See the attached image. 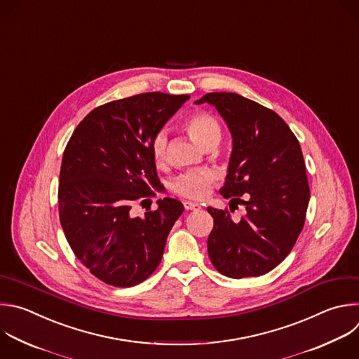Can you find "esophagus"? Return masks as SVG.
I'll use <instances>...</instances> for the list:
<instances>
[{
  "label": "esophagus",
  "mask_w": 359,
  "mask_h": 359,
  "mask_svg": "<svg viewBox=\"0 0 359 359\" xmlns=\"http://www.w3.org/2000/svg\"><path fill=\"white\" fill-rule=\"evenodd\" d=\"M183 205H184V208L186 210H200V205L197 204V203H191V201H184L183 203Z\"/></svg>",
  "instance_id": "34e87169"
}]
</instances>
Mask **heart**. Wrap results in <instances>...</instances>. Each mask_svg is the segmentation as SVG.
Listing matches in <instances>:
<instances>
[{
    "mask_svg": "<svg viewBox=\"0 0 359 359\" xmlns=\"http://www.w3.org/2000/svg\"><path fill=\"white\" fill-rule=\"evenodd\" d=\"M184 128L187 134L200 145L207 147L208 144L217 142L221 138V128L217 119L204 111L194 112L190 115ZM166 147H168V135L165 131L158 133L151 142V154L156 163H162L166 159ZM215 180V175L211 170H190L180 176H177L172 184V189L189 198L200 200L205 196L207 187Z\"/></svg>",
    "mask_w": 359,
    "mask_h": 359,
    "instance_id": "obj_1",
    "label": "heart"
}]
</instances>
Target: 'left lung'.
<instances>
[{
  "label": "left lung",
  "mask_w": 359,
  "mask_h": 359,
  "mask_svg": "<svg viewBox=\"0 0 359 359\" xmlns=\"http://www.w3.org/2000/svg\"><path fill=\"white\" fill-rule=\"evenodd\" d=\"M204 102L217 108L232 137L219 193L247 210L233 221L228 210L207 208L214 219L210 261L232 279L265 275L290 254L304 225L310 189L300 144L275 111L240 94L208 93L196 101ZM244 194L247 201L239 198Z\"/></svg>",
  "instance_id": "8db88e82"
}]
</instances>
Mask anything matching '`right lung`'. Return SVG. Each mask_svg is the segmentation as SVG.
Segmentation results:
<instances>
[{
    "mask_svg": "<svg viewBox=\"0 0 359 359\" xmlns=\"http://www.w3.org/2000/svg\"><path fill=\"white\" fill-rule=\"evenodd\" d=\"M190 95L144 93L94 108L63 152L59 218L77 259L100 280L131 287L159 266L168 235L183 212L179 200L131 217V204L155 194L154 137Z\"/></svg>",
    "mask_w": 359,
    "mask_h": 359,
    "instance_id": "add662e5",
    "label": "right lung"
}]
</instances>
